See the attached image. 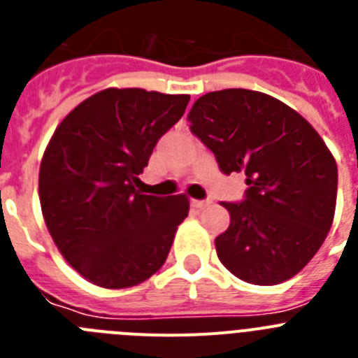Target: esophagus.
I'll return each instance as SVG.
<instances>
[{
    "mask_svg": "<svg viewBox=\"0 0 358 358\" xmlns=\"http://www.w3.org/2000/svg\"><path fill=\"white\" fill-rule=\"evenodd\" d=\"M208 204H210V201H197V199L192 201V206H194L195 210H202V208H206Z\"/></svg>",
    "mask_w": 358,
    "mask_h": 358,
    "instance_id": "esophagus-1",
    "label": "esophagus"
}]
</instances>
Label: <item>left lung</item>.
I'll return each instance as SVG.
<instances>
[{
	"instance_id": "left-lung-1",
	"label": "left lung",
	"mask_w": 358,
	"mask_h": 358,
	"mask_svg": "<svg viewBox=\"0 0 358 358\" xmlns=\"http://www.w3.org/2000/svg\"><path fill=\"white\" fill-rule=\"evenodd\" d=\"M189 131L224 173H245V199L222 202L229 227L215 238L218 260L252 285L296 276L327 238L337 201V163L299 113L260 91L201 96Z\"/></svg>"
}]
</instances>
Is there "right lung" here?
<instances>
[{"label":"right lung","mask_w":358,"mask_h":358,"mask_svg":"<svg viewBox=\"0 0 358 358\" xmlns=\"http://www.w3.org/2000/svg\"><path fill=\"white\" fill-rule=\"evenodd\" d=\"M188 102V94L109 87L53 132L41 161V210L66 262L94 285L134 287L166 260L188 197L143 195L136 185Z\"/></svg>","instance_id":"1"}]
</instances>
